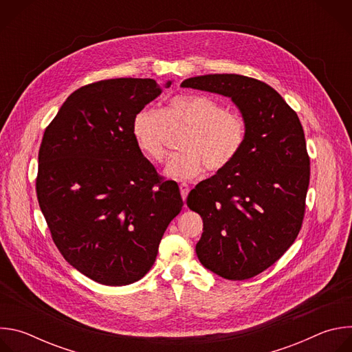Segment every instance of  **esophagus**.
<instances>
[{"mask_svg":"<svg viewBox=\"0 0 352 352\" xmlns=\"http://www.w3.org/2000/svg\"><path fill=\"white\" fill-rule=\"evenodd\" d=\"M179 190H181V196H182V199L185 200V199H186V196H188V193H189V186H188V184H185V182L179 184Z\"/></svg>","mask_w":352,"mask_h":352,"instance_id":"obj_1","label":"esophagus"}]
</instances>
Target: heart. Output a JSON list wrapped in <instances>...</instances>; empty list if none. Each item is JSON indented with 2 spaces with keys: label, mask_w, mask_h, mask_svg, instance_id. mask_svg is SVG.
I'll list each match as a JSON object with an SVG mask.
<instances>
[{
  "label": "heart",
  "mask_w": 352,
  "mask_h": 352,
  "mask_svg": "<svg viewBox=\"0 0 352 352\" xmlns=\"http://www.w3.org/2000/svg\"><path fill=\"white\" fill-rule=\"evenodd\" d=\"M188 126L181 150L174 155L166 174L177 181L199 177L208 168L220 173L239 156L248 138L243 117L226 111L216 98L205 94H178L170 98L164 111L142 109L132 120V138L140 153L160 164L167 157L166 136L168 126Z\"/></svg>",
  "instance_id": "heart-1"
}]
</instances>
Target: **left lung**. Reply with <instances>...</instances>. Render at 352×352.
<instances>
[{"instance_id": "1", "label": "left lung", "mask_w": 352, "mask_h": 352, "mask_svg": "<svg viewBox=\"0 0 352 352\" xmlns=\"http://www.w3.org/2000/svg\"><path fill=\"white\" fill-rule=\"evenodd\" d=\"M182 87L231 97L248 126L226 170L199 182L186 205L204 220L196 255L227 280H246L276 263L302 227L311 162L296 113L267 83L235 74L185 79Z\"/></svg>"}]
</instances>
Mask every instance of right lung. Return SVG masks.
Listing matches in <instances>:
<instances>
[{
    "instance_id": "1",
    "label": "right lung",
    "mask_w": 352,
    "mask_h": 352,
    "mask_svg": "<svg viewBox=\"0 0 352 352\" xmlns=\"http://www.w3.org/2000/svg\"><path fill=\"white\" fill-rule=\"evenodd\" d=\"M160 93L156 80L140 78L82 86L43 135L38 206L64 259L100 284L140 280L184 206L177 182L157 174L131 132L136 113Z\"/></svg>"
}]
</instances>
